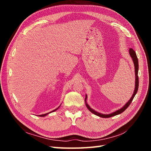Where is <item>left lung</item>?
Returning <instances> with one entry per match:
<instances>
[{
  "instance_id": "left-lung-1",
  "label": "left lung",
  "mask_w": 151,
  "mask_h": 151,
  "mask_svg": "<svg viewBox=\"0 0 151 151\" xmlns=\"http://www.w3.org/2000/svg\"><path fill=\"white\" fill-rule=\"evenodd\" d=\"M129 54L131 56V58H132L133 60V62L134 64V67H135V75H136V82H135V89H134V93L132 96V97L130 98V100L127 102V104H125V105L123 108H121L119 110H118L117 111H115V112H113V113H111L110 114H100L99 113V112L95 111L94 110H93L92 108H90V106L88 104L87 102H86V99H87V95H86V98H85V103H86V107L88 108V110L90 111L91 113L94 114L95 115H97V116H99L101 117H103V118H108V117H113L115 116V115H117L118 114H120L121 113H123V112L126 110V109L129 106V105L130 104L131 102H132V100L134 97H135V95L136 94V93L137 91V89H138V86H139V78H138V68H139V66H138V60H137V55L136 54V52L134 51L132 48H130V50H129Z\"/></svg>"
}]
</instances>
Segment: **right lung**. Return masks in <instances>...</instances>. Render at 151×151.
<instances>
[{
  "instance_id": "right-lung-1",
  "label": "right lung",
  "mask_w": 151,
  "mask_h": 151,
  "mask_svg": "<svg viewBox=\"0 0 151 151\" xmlns=\"http://www.w3.org/2000/svg\"><path fill=\"white\" fill-rule=\"evenodd\" d=\"M58 108H60V106H59ZM58 108L55 109V110H54L53 111H51V112H52V111H56V110H58ZM51 112H49V113H51ZM49 113H47V114H43V115H39V116H40V117H44V116H46V115H47V114H49Z\"/></svg>"
}]
</instances>
